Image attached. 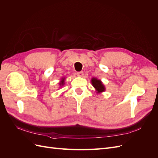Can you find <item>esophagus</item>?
Returning a JSON list of instances; mask_svg holds the SVG:
<instances>
[{"mask_svg":"<svg viewBox=\"0 0 158 158\" xmlns=\"http://www.w3.org/2000/svg\"><path fill=\"white\" fill-rule=\"evenodd\" d=\"M76 74H77V76H80V77H82V76H83V75H84V73H83L82 71L77 72V73H76Z\"/></svg>","mask_w":158,"mask_h":158,"instance_id":"obj_1","label":"esophagus"}]
</instances>
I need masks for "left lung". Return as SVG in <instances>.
Returning <instances> with one entry per match:
<instances>
[{"label":"left lung","mask_w":158,"mask_h":158,"mask_svg":"<svg viewBox=\"0 0 158 158\" xmlns=\"http://www.w3.org/2000/svg\"><path fill=\"white\" fill-rule=\"evenodd\" d=\"M91 82H92L95 89H96L97 93H101L105 92V90H106L105 85L102 84V81L100 80H98L96 78H93L91 80Z\"/></svg>","instance_id":"left-lung-1"}]
</instances>
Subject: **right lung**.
<instances>
[{"instance_id": "right-lung-1", "label": "right lung", "mask_w": 158, "mask_h": 158, "mask_svg": "<svg viewBox=\"0 0 158 158\" xmlns=\"http://www.w3.org/2000/svg\"><path fill=\"white\" fill-rule=\"evenodd\" d=\"M64 79H65L64 78H63L61 79V81H60V83H59L60 86H62V85H63L64 84Z\"/></svg>"}]
</instances>
